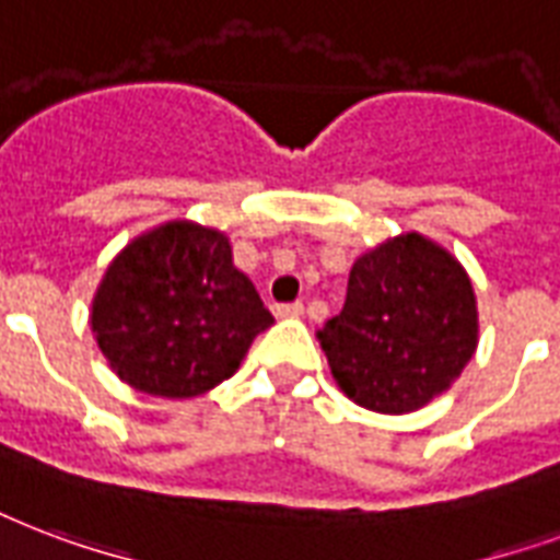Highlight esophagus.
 <instances>
[{
    "mask_svg": "<svg viewBox=\"0 0 560 560\" xmlns=\"http://www.w3.org/2000/svg\"><path fill=\"white\" fill-rule=\"evenodd\" d=\"M276 317L288 319V317H302L305 314V305L302 302H284V305H276Z\"/></svg>",
    "mask_w": 560,
    "mask_h": 560,
    "instance_id": "1",
    "label": "esophagus"
}]
</instances>
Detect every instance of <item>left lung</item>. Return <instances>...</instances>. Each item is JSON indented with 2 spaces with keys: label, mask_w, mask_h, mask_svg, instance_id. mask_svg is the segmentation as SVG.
<instances>
[{
  "label": "left lung",
  "mask_w": 560,
  "mask_h": 560,
  "mask_svg": "<svg viewBox=\"0 0 560 560\" xmlns=\"http://www.w3.org/2000/svg\"><path fill=\"white\" fill-rule=\"evenodd\" d=\"M476 296L450 252L402 234L358 258L343 311L319 331L335 382L378 413L443 394L476 352Z\"/></svg>",
  "instance_id": "obj_1"
}]
</instances>
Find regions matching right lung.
<instances>
[{
  "instance_id": "1",
  "label": "right lung",
  "mask_w": 560,
  "mask_h": 560,
  "mask_svg": "<svg viewBox=\"0 0 560 560\" xmlns=\"http://www.w3.org/2000/svg\"><path fill=\"white\" fill-rule=\"evenodd\" d=\"M91 323L122 382L187 399L225 382L272 314L232 264L225 234L166 223L119 252Z\"/></svg>"
}]
</instances>
